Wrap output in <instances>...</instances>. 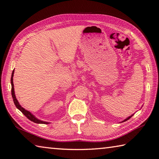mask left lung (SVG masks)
<instances>
[{
	"label": "left lung",
	"mask_w": 159,
	"mask_h": 159,
	"mask_svg": "<svg viewBox=\"0 0 159 159\" xmlns=\"http://www.w3.org/2000/svg\"><path fill=\"white\" fill-rule=\"evenodd\" d=\"M133 116V115H131V116H129V117H128V118H126V119H125V120H123V121H122V122H125V121H126V120H129V119H130V118H131V117H132V116Z\"/></svg>",
	"instance_id": "1"
}]
</instances>
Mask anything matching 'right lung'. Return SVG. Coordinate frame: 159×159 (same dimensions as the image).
Listing matches in <instances>:
<instances>
[{
  "label": "right lung",
  "mask_w": 159,
  "mask_h": 159,
  "mask_svg": "<svg viewBox=\"0 0 159 159\" xmlns=\"http://www.w3.org/2000/svg\"><path fill=\"white\" fill-rule=\"evenodd\" d=\"M13 74H14V70H13L12 74H11V95H12V97H13V100L14 102V104H15L16 107L19 109L20 111H21L22 112V114L26 116V117L29 119L30 120L33 121L34 123H37V124H49V122H44V121H42L40 120H39L38 118H37L34 115H33L31 114V113L29 111H27L25 109L23 108L21 105H20L18 101L17 100V98L16 97V95H15V92H14V85H13Z\"/></svg>",
  "instance_id": "right-lung-1"
}]
</instances>
